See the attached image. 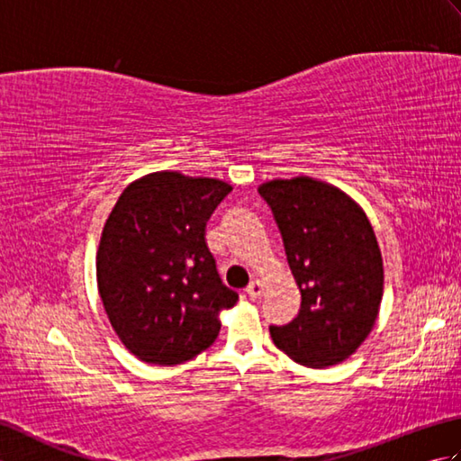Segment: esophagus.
Wrapping results in <instances>:
<instances>
[{
  "mask_svg": "<svg viewBox=\"0 0 461 461\" xmlns=\"http://www.w3.org/2000/svg\"><path fill=\"white\" fill-rule=\"evenodd\" d=\"M246 293H248V297L251 301H259L261 295H263V283L261 281H251L248 289H246Z\"/></svg>",
  "mask_w": 461,
  "mask_h": 461,
  "instance_id": "1",
  "label": "esophagus"
}]
</instances>
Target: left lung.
I'll list each match as a JSON object with an SVG mask.
<instances>
[{"label":"left lung","mask_w":461,"mask_h":461,"mask_svg":"<svg viewBox=\"0 0 461 461\" xmlns=\"http://www.w3.org/2000/svg\"><path fill=\"white\" fill-rule=\"evenodd\" d=\"M258 192L277 221L301 291L299 315L271 325V339L303 366L339 365L378 317L384 269L375 230L350 195L309 176L271 180Z\"/></svg>","instance_id":"obj_1"}]
</instances>
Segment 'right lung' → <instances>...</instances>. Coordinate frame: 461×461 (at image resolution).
Masks as SVG:
<instances>
[{
  "instance_id": "1",
  "label": "right lung",
  "mask_w": 461,
  "mask_h": 461,
  "mask_svg": "<svg viewBox=\"0 0 461 461\" xmlns=\"http://www.w3.org/2000/svg\"><path fill=\"white\" fill-rule=\"evenodd\" d=\"M231 185L154 172L124 188L96 251V283L122 345L150 365H180L218 339L238 303L205 243V221Z\"/></svg>"
}]
</instances>
